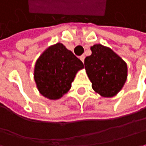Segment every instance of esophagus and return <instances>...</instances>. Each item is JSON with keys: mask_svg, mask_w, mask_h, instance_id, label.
<instances>
[{"mask_svg": "<svg viewBox=\"0 0 146 146\" xmlns=\"http://www.w3.org/2000/svg\"><path fill=\"white\" fill-rule=\"evenodd\" d=\"M79 58L81 59V61L83 63V62H84V58H85V55H81L79 57Z\"/></svg>", "mask_w": 146, "mask_h": 146, "instance_id": "34e87169", "label": "esophagus"}]
</instances>
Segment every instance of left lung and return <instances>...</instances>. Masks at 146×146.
I'll return each instance as SVG.
<instances>
[{
  "label": "left lung",
  "mask_w": 146,
  "mask_h": 146,
  "mask_svg": "<svg viewBox=\"0 0 146 146\" xmlns=\"http://www.w3.org/2000/svg\"><path fill=\"white\" fill-rule=\"evenodd\" d=\"M92 54L84 65L93 90L102 97L111 98L121 90L127 78V65L110 48L102 44L91 47Z\"/></svg>",
  "instance_id": "1"
}]
</instances>
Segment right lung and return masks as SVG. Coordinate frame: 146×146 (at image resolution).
Instances as JSON below:
<instances>
[{"label": "right lung", "mask_w": 146, "mask_h": 146, "mask_svg": "<svg viewBox=\"0 0 146 146\" xmlns=\"http://www.w3.org/2000/svg\"><path fill=\"white\" fill-rule=\"evenodd\" d=\"M83 64L63 44L48 47L35 67V81L39 92L52 100L60 98L71 88L72 82Z\"/></svg>", "instance_id": "1"}]
</instances>
